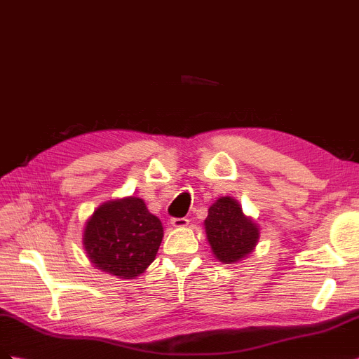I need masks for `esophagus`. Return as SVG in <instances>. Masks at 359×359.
Here are the masks:
<instances>
[{
	"mask_svg": "<svg viewBox=\"0 0 359 359\" xmlns=\"http://www.w3.org/2000/svg\"><path fill=\"white\" fill-rule=\"evenodd\" d=\"M189 219L187 217H173V219H170V224L172 226H175V229H184V226L189 225Z\"/></svg>",
	"mask_w": 359,
	"mask_h": 359,
	"instance_id": "34e87169",
	"label": "esophagus"
}]
</instances>
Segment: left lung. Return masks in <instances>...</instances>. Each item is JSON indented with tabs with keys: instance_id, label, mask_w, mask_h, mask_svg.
Segmentation results:
<instances>
[{
	"instance_id": "obj_1",
	"label": "left lung",
	"mask_w": 359,
	"mask_h": 359,
	"mask_svg": "<svg viewBox=\"0 0 359 359\" xmlns=\"http://www.w3.org/2000/svg\"><path fill=\"white\" fill-rule=\"evenodd\" d=\"M205 238L213 256L224 265L248 259L260 239V226L243 213L238 199L221 196L210 205L204 221Z\"/></svg>"
}]
</instances>
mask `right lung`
I'll use <instances>...</instances> for the list:
<instances>
[{
    "label": "right lung",
    "instance_id": "1",
    "mask_svg": "<svg viewBox=\"0 0 359 359\" xmlns=\"http://www.w3.org/2000/svg\"><path fill=\"white\" fill-rule=\"evenodd\" d=\"M164 236L161 221L144 201L125 196L104 201L86 219L83 250L91 265L117 278H135L155 260Z\"/></svg>",
    "mask_w": 359,
    "mask_h": 359
}]
</instances>
